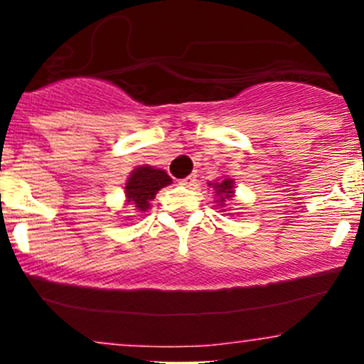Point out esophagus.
<instances>
[{"label":"esophagus","instance_id":"34e87169","mask_svg":"<svg viewBox=\"0 0 364 364\" xmlns=\"http://www.w3.org/2000/svg\"><path fill=\"white\" fill-rule=\"evenodd\" d=\"M196 183H197V178L192 174V176H188V178L181 179V181H179V185L186 186V188H192V186H196Z\"/></svg>","mask_w":364,"mask_h":364}]
</instances>
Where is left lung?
<instances>
[{"label":"left lung","instance_id":"obj_1","mask_svg":"<svg viewBox=\"0 0 364 364\" xmlns=\"http://www.w3.org/2000/svg\"><path fill=\"white\" fill-rule=\"evenodd\" d=\"M209 186L215 190V197H216L215 203L218 204L220 208H222L223 213H227V215L232 216L234 213L227 211V209H223V208H225L227 200L234 199V188H236V186H234V179L227 178V176H225V178H218L215 183L209 181ZM236 215H237V213H236Z\"/></svg>","mask_w":364,"mask_h":364}]
</instances>
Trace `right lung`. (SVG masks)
I'll return each mask as SVG.
<instances>
[{
	"label": "right lung",
	"mask_w": 364,
	"mask_h": 364,
	"mask_svg": "<svg viewBox=\"0 0 364 364\" xmlns=\"http://www.w3.org/2000/svg\"><path fill=\"white\" fill-rule=\"evenodd\" d=\"M171 183L172 179L161 168L139 165L130 172L124 183V204L134 208L137 213H146L151 209V200L156 193Z\"/></svg>",
	"instance_id": "right-lung-1"
}]
</instances>
